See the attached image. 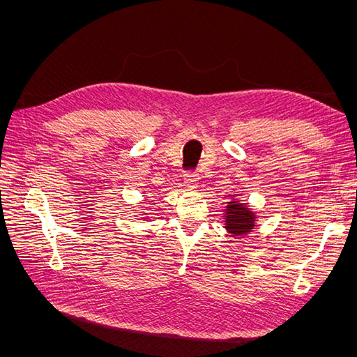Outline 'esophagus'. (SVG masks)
<instances>
[{
  "label": "esophagus",
  "mask_w": 357,
  "mask_h": 357,
  "mask_svg": "<svg viewBox=\"0 0 357 357\" xmlns=\"http://www.w3.org/2000/svg\"><path fill=\"white\" fill-rule=\"evenodd\" d=\"M185 181H186V185H188V186L197 185V183L199 181L198 172H195V171H188L186 174H185Z\"/></svg>",
  "instance_id": "esophagus-1"
}]
</instances>
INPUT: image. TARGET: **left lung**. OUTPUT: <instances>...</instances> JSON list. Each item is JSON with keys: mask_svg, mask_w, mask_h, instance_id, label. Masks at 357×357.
I'll use <instances>...</instances> for the list:
<instances>
[{"mask_svg": "<svg viewBox=\"0 0 357 357\" xmlns=\"http://www.w3.org/2000/svg\"><path fill=\"white\" fill-rule=\"evenodd\" d=\"M255 226V214L245 207V204L232 201L226 211V229L232 236H241L250 232Z\"/></svg>", "mask_w": 357, "mask_h": 357, "instance_id": "1", "label": "left lung"}]
</instances>
